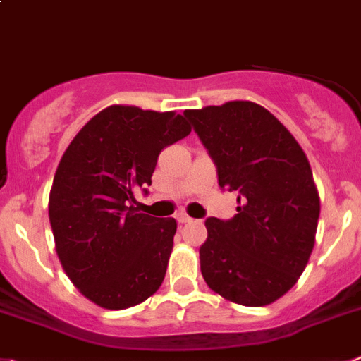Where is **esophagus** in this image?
<instances>
[{
  "label": "esophagus",
  "instance_id": "34e87169",
  "mask_svg": "<svg viewBox=\"0 0 361 361\" xmlns=\"http://www.w3.org/2000/svg\"><path fill=\"white\" fill-rule=\"evenodd\" d=\"M191 220H193V218L188 216L186 213H178L177 214V221H178V224H190Z\"/></svg>",
  "mask_w": 361,
  "mask_h": 361
}]
</instances>
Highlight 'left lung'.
Wrapping results in <instances>:
<instances>
[{"label":"left lung","mask_w":361,"mask_h":361,"mask_svg":"<svg viewBox=\"0 0 361 361\" xmlns=\"http://www.w3.org/2000/svg\"><path fill=\"white\" fill-rule=\"evenodd\" d=\"M184 116L213 157L220 188L238 191L231 220H206L204 279L231 302L272 304L297 283L315 245L320 198L308 157L254 102L188 109Z\"/></svg>","instance_id":"left-lung-1"}]
</instances>
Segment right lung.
<instances>
[{"label":"right lung","instance_id":"obj_1","mask_svg":"<svg viewBox=\"0 0 361 361\" xmlns=\"http://www.w3.org/2000/svg\"><path fill=\"white\" fill-rule=\"evenodd\" d=\"M190 132L173 111L111 105L66 148L48 204L55 250L66 276L100 308H130L163 284L177 221L130 204L152 184L161 150Z\"/></svg>","mask_w":361,"mask_h":361}]
</instances>
